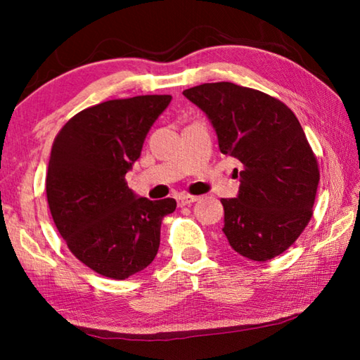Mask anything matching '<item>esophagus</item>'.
Instances as JSON below:
<instances>
[{"label": "esophagus", "mask_w": 360, "mask_h": 360, "mask_svg": "<svg viewBox=\"0 0 360 360\" xmlns=\"http://www.w3.org/2000/svg\"><path fill=\"white\" fill-rule=\"evenodd\" d=\"M198 197H195V195H179L178 197V206H188L192 205L193 202H197Z\"/></svg>", "instance_id": "34e87169"}]
</instances>
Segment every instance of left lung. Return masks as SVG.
Segmentation results:
<instances>
[{"label":"left lung","mask_w":360,"mask_h":360,"mask_svg":"<svg viewBox=\"0 0 360 360\" xmlns=\"http://www.w3.org/2000/svg\"><path fill=\"white\" fill-rule=\"evenodd\" d=\"M208 115L222 154L240 160L236 198H222L224 233L243 257L266 262L294 245L313 216L319 167L283 101L231 82L182 92Z\"/></svg>","instance_id":"obj_1"}]
</instances>
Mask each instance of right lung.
Instances as JSON below:
<instances>
[{"label":"right lung","mask_w":360,"mask_h":360,"mask_svg":"<svg viewBox=\"0 0 360 360\" xmlns=\"http://www.w3.org/2000/svg\"><path fill=\"white\" fill-rule=\"evenodd\" d=\"M172 95L109 100L71 117L53 139L46 174L49 210L70 251L101 276L144 270L160 246L176 200L136 197L125 181L146 135Z\"/></svg>","instance_id":"add662e5"}]
</instances>
